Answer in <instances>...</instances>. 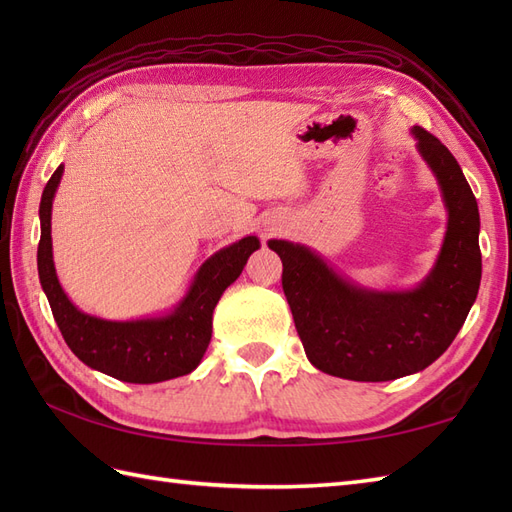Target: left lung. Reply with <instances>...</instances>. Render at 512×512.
I'll return each mask as SVG.
<instances>
[{
  "label": "left lung",
  "mask_w": 512,
  "mask_h": 512,
  "mask_svg": "<svg viewBox=\"0 0 512 512\" xmlns=\"http://www.w3.org/2000/svg\"><path fill=\"white\" fill-rule=\"evenodd\" d=\"M416 149L442 191L449 220L436 264L416 288L354 284L308 246L270 239L308 361L330 376L383 383L429 367L460 332L482 279L480 211L451 151L418 125Z\"/></svg>",
  "instance_id": "left-lung-1"
}]
</instances>
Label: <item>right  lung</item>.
Here are the masks:
<instances>
[{"label":"right lung","mask_w":512,"mask_h":512,"mask_svg":"<svg viewBox=\"0 0 512 512\" xmlns=\"http://www.w3.org/2000/svg\"><path fill=\"white\" fill-rule=\"evenodd\" d=\"M63 176L57 167L41 195L39 220L41 239L37 268L65 343L81 361L123 383L151 385L191 374L200 365L211 343L213 310L222 292L242 275L248 257L259 248L255 235L217 250L195 273L191 286L178 306L162 317L134 321H107L81 312L65 295L52 259V200Z\"/></svg>","instance_id":"right-lung-1"}]
</instances>
